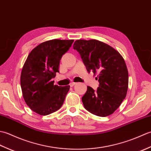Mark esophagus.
Returning <instances> with one entry per match:
<instances>
[{
    "label": "esophagus",
    "instance_id": "1",
    "mask_svg": "<svg viewBox=\"0 0 151 151\" xmlns=\"http://www.w3.org/2000/svg\"><path fill=\"white\" fill-rule=\"evenodd\" d=\"M75 84H76L75 82H70L69 84V86H70V87H73V86H74Z\"/></svg>",
    "mask_w": 151,
    "mask_h": 151
}]
</instances>
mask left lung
<instances>
[{
    "mask_svg": "<svg viewBox=\"0 0 151 151\" xmlns=\"http://www.w3.org/2000/svg\"><path fill=\"white\" fill-rule=\"evenodd\" d=\"M73 49L81 54L86 69L98 74L97 90L88 86L82 97L84 108L100 117L112 114L126 97L129 72L120 53L109 45L97 40H76Z\"/></svg>",
    "mask_w": 151,
    "mask_h": 151,
    "instance_id": "left-lung-1",
    "label": "left lung"
}]
</instances>
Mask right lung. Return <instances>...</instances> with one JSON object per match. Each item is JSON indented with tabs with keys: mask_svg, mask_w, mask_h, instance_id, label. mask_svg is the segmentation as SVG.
Segmentation results:
<instances>
[{
	"mask_svg": "<svg viewBox=\"0 0 151 151\" xmlns=\"http://www.w3.org/2000/svg\"><path fill=\"white\" fill-rule=\"evenodd\" d=\"M73 41H45L28 54L21 74V87L25 102L36 114L49 115L62 106L70 86L54 85L52 79L59 72L60 60Z\"/></svg>",
	"mask_w": 151,
	"mask_h": 151,
	"instance_id": "right-lung-1",
	"label": "right lung"
}]
</instances>
